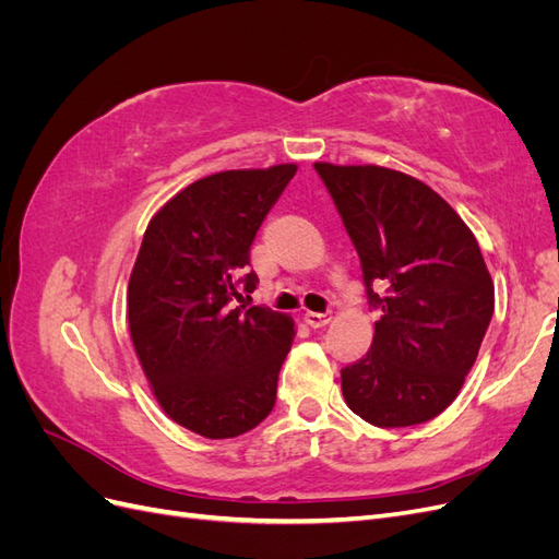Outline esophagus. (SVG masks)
<instances>
[{
    "label": "esophagus",
    "mask_w": 559,
    "mask_h": 559,
    "mask_svg": "<svg viewBox=\"0 0 559 559\" xmlns=\"http://www.w3.org/2000/svg\"><path fill=\"white\" fill-rule=\"evenodd\" d=\"M306 324L308 326H312V329H321V326H326L329 321H331V312H306Z\"/></svg>",
    "instance_id": "34e87169"
}]
</instances>
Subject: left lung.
<instances>
[{
  "instance_id": "1",
  "label": "left lung",
  "mask_w": 559,
  "mask_h": 559,
  "mask_svg": "<svg viewBox=\"0 0 559 559\" xmlns=\"http://www.w3.org/2000/svg\"><path fill=\"white\" fill-rule=\"evenodd\" d=\"M314 170L359 253L370 306L382 310L366 357L341 370L343 396L376 427L429 421L460 394L495 312L476 235L405 173L333 163Z\"/></svg>"
}]
</instances>
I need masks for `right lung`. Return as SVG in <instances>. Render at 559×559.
Segmentation results:
<instances>
[{
	"mask_svg": "<svg viewBox=\"0 0 559 559\" xmlns=\"http://www.w3.org/2000/svg\"><path fill=\"white\" fill-rule=\"evenodd\" d=\"M296 170L202 177L146 226L128 282L130 337L165 415L198 436L235 438L275 405L294 319L233 300L257 289V275H245L249 249Z\"/></svg>",
	"mask_w": 559,
	"mask_h": 559,
	"instance_id": "add662e5",
	"label": "right lung"
}]
</instances>
